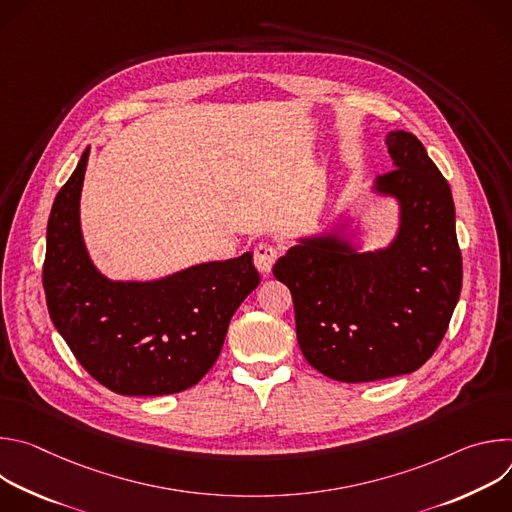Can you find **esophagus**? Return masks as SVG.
I'll return each instance as SVG.
<instances>
[{
    "instance_id": "34e87169",
    "label": "esophagus",
    "mask_w": 512,
    "mask_h": 512,
    "mask_svg": "<svg viewBox=\"0 0 512 512\" xmlns=\"http://www.w3.org/2000/svg\"><path fill=\"white\" fill-rule=\"evenodd\" d=\"M277 249L273 247V245H269V243H259L257 247H255V251H253V261H255V267L263 273V275H267V273H271V269H273V263L277 261Z\"/></svg>"
}]
</instances>
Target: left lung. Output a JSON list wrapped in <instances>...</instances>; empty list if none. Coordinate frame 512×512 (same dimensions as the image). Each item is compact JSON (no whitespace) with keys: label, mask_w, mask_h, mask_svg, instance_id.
I'll return each mask as SVG.
<instances>
[{"label":"left lung","mask_w":512,"mask_h":512,"mask_svg":"<svg viewBox=\"0 0 512 512\" xmlns=\"http://www.w3.org/2000/svg\"><path fill=\"white\" fill-rule=\"evenodd\" d=\"M393 170L373 192L399 204L395 239L358 251L348 225L302 237L273 265L294 298L306 360L342 383L409 375L440 346L462 289L452 190L409 131H389Z\"/></svg>","instance_id":"1"}]
</instances>
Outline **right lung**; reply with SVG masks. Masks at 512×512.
<instances>
[{"label": "right lung", "instance_id": "add662e5", "mask_svg": "<svg viewBox=\"0 0 512 512\" xmlns=\"http://www.w3.org/2000/svg\"><path fill=\"white\" fill-rule=\"evenodd\" d=\"M89 152L48 218L42 283L52 324L83 369L113 393L154 397L190 389L216 362L233 314L259 285L253 253L154 281L107 279L81 231Z\"/></svg>", "mask_w": 512, "mask_h": 512}]
</instances>
